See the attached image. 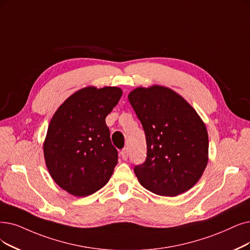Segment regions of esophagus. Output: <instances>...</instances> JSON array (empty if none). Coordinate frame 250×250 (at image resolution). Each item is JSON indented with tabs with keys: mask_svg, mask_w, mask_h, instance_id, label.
Segmentation results:
<instances>
[{
	"mask_svg": "<svg viewBox=\"0 0 250 250\" xmlns=\"http://www.w3.org/2000/svg\"><path fill=\"white\" fill-rule=\"evenodd\" d=\"M120 156L122 157L123 160H127L128 158V148L127 147H124L121 152H120Z\"/></svg>",
	"mask_w": 250,
	"mask_h": 250,
	"instance_id": "34e87169",
	"label": "esophagus"
}]
</instances>
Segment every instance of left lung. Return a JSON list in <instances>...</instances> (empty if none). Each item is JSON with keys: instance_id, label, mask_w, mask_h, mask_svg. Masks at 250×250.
Masks as SVG:
<instances>
[{"instance_id": "8db88e82", "label": "left lung", "mask_w": 250, "mask_h": 250, "mask_svg": "<svg viewBox=\"0 0 250 250\" xmlns=\"http://www.w3.org/2000/svg\"><path fill=\"white\" fill-rule=\"evenodd\" d=\"M128 99L146 139V161L134 167L138 182L160 196L187 192L208 162L204 122L186 99L167 87H138Z\"/></svg>"}]
</instances>
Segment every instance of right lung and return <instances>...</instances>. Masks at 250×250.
<instances>
[{"mask_svg": "<svg viewBox=\"0 0 250 250\" xmlns=\"http://www.w3.org/2000/svg\"><path fill=\"white\" fill-rule=\"evenodd\" d=\"M122 96L118 87L81 89L58 107L48 126L44 157L53 181L67 193L86 197L101 189L118 163L106 116Z\"/></svg>", "mask_w": 250, "mask_h": 250, "instance_id": "right-lung-1", "label": "right lung"}]
</instances>
